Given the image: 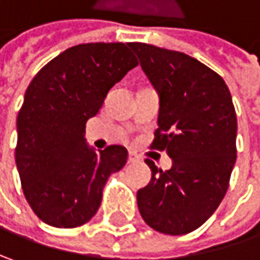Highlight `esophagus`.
Masks as SVG:
<instances>
[{"mask_svg": "<svg viewBox=\"0 0 260 260\" xmlns=\"http://www.w3.org/2000/svg\"><path fill=\"white\" fill-rule=\"evenodd\" d=\"M128 162H129V164H134V162H140V156L135 153V152H129V156H128Z\"/></svg>", "mask_w": 260, "mask_h": 260, "instance_id": "1", "label": "esophagus"}]
</instances>
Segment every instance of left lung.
I'll use <instances>...</instances> for the list:
<instances>
[{"label": "left lung", "mask_w": 260, "mask_h": 260, "mask_svg": "<svg viewBox=\"0 0 260 260\" xmlns=\"http://www.w3.org/2000/svg\"><path fill=\"white\" fill-rule=\"evenodd\" d=\"M159 95L152 149L173 167L146 159L150 183L137 192L138 210L154 231L183 235L217 210L237 160V114L224 80L195 58L146 43H129Z\"/></svg>", "instance_id": "left-lung-1"}]
</instances>
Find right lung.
<instances>
[{
	"label": "right lung",
	"mask_w": 260,
	"mask_h": 260,
	"mask_svg": "<svg viewBox=\"0 0 260 260\" xmlns=\"http://www.w3.org/2000/svg\"><path fill=\"white\" fill-rule=\"evenodd\" d=\"M137 65L129 43H87L62 52L29 83L14 157L23 195L44 223L68 229L89 222L107 178L125 167L123 146L95 152L84 131L108 90Z\"/></svg>",
	"instance_id": "right-lung-1"
}]
</instances>
